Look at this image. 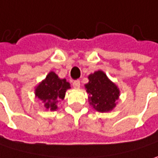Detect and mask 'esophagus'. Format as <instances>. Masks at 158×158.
<instances>
[{"label":"esophagus","instance_id":"esophagus-1","mask_svg":"<svg viewBox=\"0 0 158 158\" xmlns=\"http://www.w3.org/2000/svg\"><path fill=\"white\" fill-rule=\"evenodd\" d=\"M72 86H73L75 89H79V87H80V81H79V80H74V81L72 82Z\"/></svg>","mask_w":158,"mask_h":158}]
</instances>
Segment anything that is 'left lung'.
Masks as SVG:
<instances>
[{"label":"left lung","instance_id":"left-lung-1","mask_svg":"<svg viewBox=\"0 0 158 158\" xmlns=\"http://www.w3.org/2000/svg\"><path fill=\"white\" fill-rule=\"evenodd\" d=\"M89 83L85 85L89 93V103L99 112H107L116 106L119 90L118 87L108 79L103 71H96L89 76Z\"/></svg>","mask_w":158,"mask_h":158}]
</instances>
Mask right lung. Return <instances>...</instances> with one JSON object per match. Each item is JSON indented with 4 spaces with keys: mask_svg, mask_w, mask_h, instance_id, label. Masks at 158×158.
<instances>
[{
    "mask_svg": "<svg viewBox=\"0 0 158 158\" xmlns=\"http://www.w3.org/2000/svg\"><path fill=\"white\" fill-rule=\"evenodd\" d=\"M69 83L66 79H60L54 72H50L38 87L35 94L38 98L45 103L46 108L56 110V103L60 99H63L66 90L69 89Z\"/></svg>",
    "mask_w": 158,
    "mask_h": 158,
    "instance_id": "add662e5",
    "label": "right lung"
}]
</instances>
